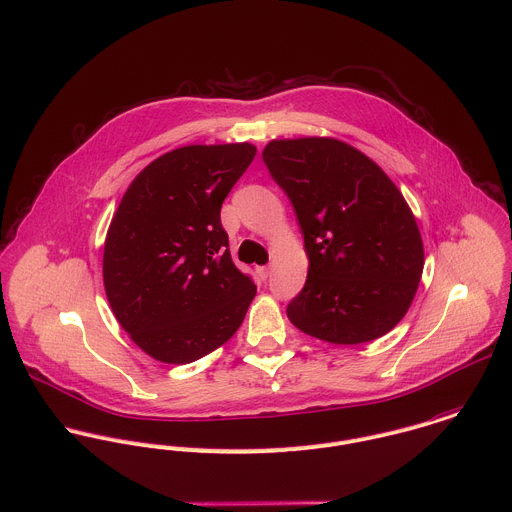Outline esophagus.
<instances>
[{"label": "esophagus", "instance_id": "34e87169", "mask_svg": "<svg viewBox=\"0 0 512 512\" xmlns=\"http://www.w3.org/2000/svg\"><path fill=\"white\" fill-rule=\"evenodd\" d=\"M258 272H260V276L266 280V278L272 274V268H270V266H262V268H258Z\"/></svg>", "mask_w": 512, "mask_h": 512}]
</instances>
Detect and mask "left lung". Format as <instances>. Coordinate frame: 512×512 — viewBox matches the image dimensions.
Masks as SVG:
<instances>
[{
  "label": "left lung",
  "instance_id": "8db88e82",
  "mask_svg": "<svg viewBox=\"0 0 512 512\" xmlns=\"http://www.w3.org/2000/svg\"><path fill=\"white\" fill-rule=\"evenodd\" d=\"M304 234L308 276L290 322L332 344L390 332L416 294L424 248L394 182L360 150L334 138L272 140L262 152Z\"/></svg>",
  "mask_w": 512,
  "mask_h": 512
}]
</instances>
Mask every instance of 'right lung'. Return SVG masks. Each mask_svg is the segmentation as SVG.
I'll list each match as a JSON object with an SVG mask.
<instances>
[{
	"mask_svg": "<svg viewBox=\"0 0 512 512\" xmlns=\"http://www.w3.org/2000/svg\"><path fill=\"white\" fill-rule=\"evenodd\" d=\"M254 156L248 142L176 148L134 178L112 218L106 296L120 326L160 362L188 364L228 342L256 296L220 222Z\"/></svg>",
	"mask_w": 512,
	"mask_h": 512,
	"instance_id": "obj_1",
	"label": "right lung"
}]
</instances>
